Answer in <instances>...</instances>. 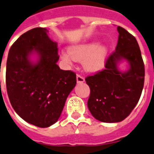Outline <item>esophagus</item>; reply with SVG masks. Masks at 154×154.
Segmentation results:
<instances>
[{
  "label": "esophagus",
  "mask_w": 154,
  "mask_h": 154,
  "mask_svg": "<svg viewBox=\"0 0 154 154\" xmlns=\"http://www.w3.org/2000/svg\"><path fill=\"white\" fill-rule=\"evenodd\" d=\"M76 79H77V82H78V83H82V82L85 81L84 77H82V76L80 75H77V76H76Z\"/></svg>",
  "instance_id": "esophagus-1"
}]
</instances>
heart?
<instances>
[{"instance_id": "b5f03b06", "label": "heart", "mask_w": 154, "mask_h": 154, "mask_svg": "<svg viewBox=\"0 0 154 154\" xmlns=\"http://www.w3.org/2000/svg\"><path fill=\"white\" fill-rule=\"evenodd\" d=\"M107 45H98L95 42L72 45L68 49V53H63L62 57L67 62L82 60L83 67L89 72H97L104 67L107 58Z\"/></svg>"}]
</instances>
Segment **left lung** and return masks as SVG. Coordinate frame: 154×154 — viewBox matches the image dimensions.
I'll list each match as a JSON object with an SVG mask.
<instances>
[{
    "mask_svg": "<svg viewBox=\"0 0 154 154\" xmlns=\"http://www.w3.org/2000/svg\"><path fill=\"white\" fill-rule=\"evenodd\" d=\"M116 50L105 60V68L86 78L91 89L87 105L95 119L105 123H117L127 118L142 94L145 67L136 38L121 26ZM128 60L130 69L121 72L117 63Z\"/></svg>",
    "mask_w": 154,
    "mask_h": 154,
    "instance_id": "obj_1",
    "label": "left lung"
}]
</instances>
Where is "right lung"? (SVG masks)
Instances as JSON below:
<instances>
[{"label": "right lung", "mask_w": 154, "mask_h": 154, "mask_svg": "<svg viewBox=\"0 0 154 154\" xmlns=\"http://www.w3.org/2000/svg\"><path fill=\"white\" fill-rule=\"evenodd\" d=\"M46 28L26 31L12 44L6 65V88L16 113L29 124L48 128L58 120L67 97L76 85V74L59 68L57 42ZM35 51L39 60L29 56Z\"/></svg>", "instance_id": "1"}]
</instances>
